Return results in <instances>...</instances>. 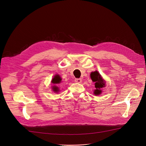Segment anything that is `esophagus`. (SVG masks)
<instances>
[{"instance_id": "34e87169", "label": "esophagus", "mask_w": 146, "mask_h": 146, "mask_svg": "<svg viewBox=\"0 0 146 146\" xmlns=\"http://www.w3.org/2000/svg\"><path fill=\"white\" fill-rule=\"evenodd\" d=\"M74 81H75V82H76V83H81L82 82V79L81 78H76L75 80H74Z\"/></svg>"}]
</instances>
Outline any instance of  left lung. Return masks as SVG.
Masks as SVG:
<instances>
[{"label":"left lung","mask_w":146,"mask_h":146,"mask_svg":"<svg viewBox=\"0 0 146 146\" xmlns=\"http://www.w3.org/2000/svg\"><path fill=\"white\" fill-rule=\"evenodd\" d=\"M92 80L96 82L95 87L96 90L94 91V93L96 95H99L101 93V89L104 87H105V83L104 80L102 78L101 75L97 71H95L94 72H91L90 74Z\"/></svg>","instance_id":"obj_1"}]
</instances>
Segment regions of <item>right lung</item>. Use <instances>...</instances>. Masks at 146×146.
Wrapping results in <instances>:
<instances>
[{"instance_id": "right-lung-1", "label": "right lung", "mask_w": 146, "mask_h": 146, "mask_svg": "<svg viewBox=\"0 0 146 146\" xmlns=\"http://www.w3.org/2000/svg\"><path fill=\"white\" fill-rule=\"evenodd\" d=\"M60 82H61V78L59 75H56L54 78H53L52 80V82L54 84H59L60 83ZM53 90H54V91L55 92H58L59 91V88L56 86H54L53 87Z\"/></svg>"}]
</instances>
